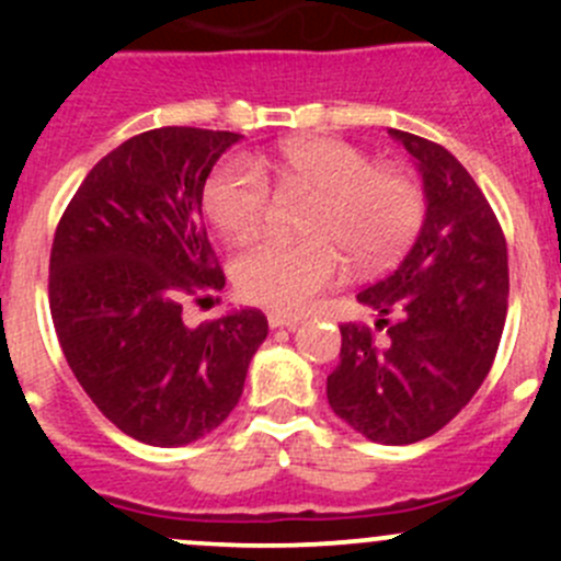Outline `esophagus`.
Masks as SVG:
<instances>
[{
	"instance_id": "1",
	"label": "esophagus",
	"mask_w": 561,
	"mask_h": 561,
	"mask_svg": "<svg viewBox=\"0 0 561 561\" xmlns=\"http://www.w3.org/2000/svg\"><path fill=\"white\" fill-rule=\"evenodd\" d=\"M298 317L296 314H279V312H271L268 314V325L271 328H287V331H293V328L298 325Z\"/></svg>"
}]
</instances>
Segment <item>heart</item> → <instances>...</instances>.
I'll return each instance as SVG.
<instances>
[{
	"label": "heart",
	"mask_w": 561,
	"mask_h": 561,
	"mask_svg": "<svg viewBox=\"0 0 561 561\" xmlns=\"http://www.w3.org/2000/svg\"><path fill=\"white\" fill-rule=\"evenodd\" d=\"M282 192L312 195L304 244L257 239L233 260V285L257 307L298 312L342 274L344 257L377 268L401 252L423 219V195L396 168L336 138H307L282 146L268 162ZM271 206L265 175L244 160L219 162L203 186V211L225 239H247Z\"/></svg>",
	"instance_id": "1"
}]
</instances>
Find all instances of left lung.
Returning <instances> with one entry per match:
<instances>
[{
  "mask_svg": "<svg viewBox=\"0 0 561 561\" xmlns=\"http://www.w3.org/2000/svg\"><path fill=\"white\" fill-rule=\"evenodd\" d=\"M423 179L421 233L399 265L358 293L388 344L344 322L328 404L380 445L437 434L483 386L507 314V244L489 201L443 146L390 129ZM397 314L393 323L387 322Z\"/></svg>",
  "mask_w": 561,
  "mask_h": 561,
  "instance_id": "1",
  "label": "left lung"
}]
</instances>
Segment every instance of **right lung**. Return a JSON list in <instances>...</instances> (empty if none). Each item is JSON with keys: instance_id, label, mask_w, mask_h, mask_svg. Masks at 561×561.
Here are the masks:
<instances>
[{"instance_id": "right-lung-1", "label": "right lung", "mask_w": 561, "mask_h": 561, "mask_svg": "<svg viewBox=\"0 0 561 561\" xmlns=\"http://www.w3.org/2000/svg\"><path fill=\"white\" fill-rule=\"evenodd\" d=\"M244 135L162 127L89 171L50 249V317L72 375L113 426L154 448L206 437L239 404L268 336L254 309L186 328L181 304L222 290L203 186Z\"/></svg>"}]
</instances>
